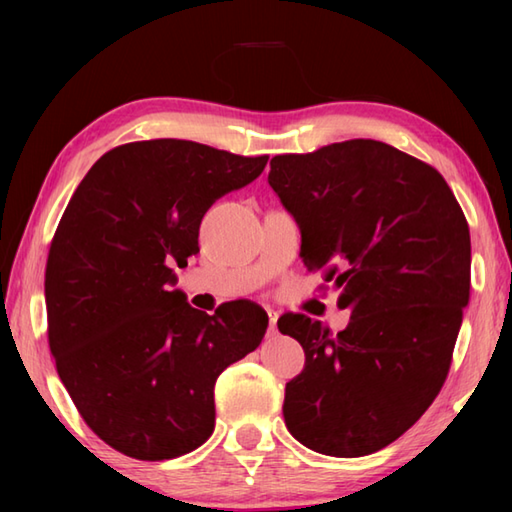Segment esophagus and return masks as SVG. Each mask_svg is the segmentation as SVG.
I'll return each instance as SVG.
<instances>
[{
	"mask_svg": "<svg viewBox=\"0 0 512 512\" xmlns=\"http://www.w3.org/2000/svg\"><path fill=\"white\" fill-rule=\"evenodd\" d=\"M277 334V312H268V336L273 339Z\"/></svg>",
	"mask_w": 512,
	"mask_h": 512,
	"instance_id": "34e87169",
	"label": "esophagus"
}]
</instances>
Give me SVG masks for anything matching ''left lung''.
I'll return each instance as SVG.
<instances>
[{
	"label": "left lung",
	"mask_w": 512,
	"mask_h": 512,
	"mask_svg": "<svg viewBox=\"0 0 512 512\" xmlns=\"http://www.w3.org/2000/svg\"><path fill=\"white\" fill-rule=\"evenodd\" d=\"M268 182L301 228L303 264L352 308L339 334L306 314L277 321L306 352L286 427L334 458L380 451L447 380L471 292L469 224L436 169L378 140L275 156Z\"/></svg>",
	"instance_id": "obj_1"
}]
</instances>
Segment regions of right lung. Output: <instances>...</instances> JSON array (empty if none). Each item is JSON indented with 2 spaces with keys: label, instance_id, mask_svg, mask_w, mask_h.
Here are the masks:
<instances>
[{
  "label": "right lung",
  "instance_id": "right-lung-1",
  "mask_svg": "<svg viewBox=\"0 0 512 512\" xmlns=\"http://www.w3.org/2000/svg\"><path fill=\"white\" fill-rule=\"evenodd\" d=\"M266 162L193 140L127 143L94 162L61 217L46 264L50 352L81 418L129 458L171 460L209 440L217 376L264 339L255 303L206 314L169 286L200 253L211 204Z\"/></svg>",
  "mask_w": 512,
  "mask_h": 512
}]
</instances>
